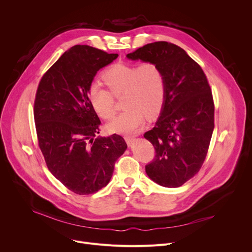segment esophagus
<instances>
[{"label": "esophagus", "mask_w": 252, "mask_h": 252, "mask_svg": "<svg viewBox=\"0 0 252 252\" xmlns=\"http://www.w3.org/2000/svg\"><path fill=\"white\" fill-rule=\"evenodd\" d=\"M134 136H132V135H126L125 136V139H126V143H127V145L128 146H130L131 145V143L133 142V140H134Z\"/></svg>", "instance_id": "1"}]
</instances>
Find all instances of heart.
<instances>
[{"mask_svg": "<svg viewBox=\"0 0 252 252\" xmlns=\"http://www.w3.org/2000/svg\"><path fill=\"white\" fill-rule=\"evenodd\" d=\"M101 79L110 91L92 83L88 96L94 112L103 120L116 114L115 97L122 96L126 109L114 119L107 128L113 132L130 133L145 124L148 117L157 116L162 109L166 83L160 65L153 61L137 63H118L106 68Z\"/></svg>", "mask_w": 252, "mask_h": 252, "instance_id": "heart-1", "label": "heart"}]
</instances>
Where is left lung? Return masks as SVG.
<instances>
[{
    "label": "left lung",
    "instance_id": "1",
    "mask_svg": "<svg viewBox=\"0 0 252 252\" xmlns=\"http://www.w3.org/2000/svg\"><path fill=\"white\" fill-rule=\"evenodd\" d=\"M153 61L163 70L166 95L159 119L143 136L156 150L147 174L164 188H178L192 178L206 158L214 128V102L201 66L174 44L155 42L126 55Z\"/></svg>",
    "mask_w": 252,
    "mask_h": 252
}]
</instances>
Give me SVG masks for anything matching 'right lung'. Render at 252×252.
<instances>
[{"instance_id": "right-lung-1", "label": "right lung", "mask_w": 252, "mask_h": 252, "mask_svg": "<svg viewBox=\"0 0 252 252\" xmlns=\"http://www.w3.org/2000/svg\"><path fill=\"white\" fill-rule=\"evenodd\" d=\"M118 54L77 45L42 77L33 102L38 145L53 175L77 194H92L110 183L127 148L123 136L96 137L100 121L88 90L96 71Z\"/></svg>"}]
</instances>
